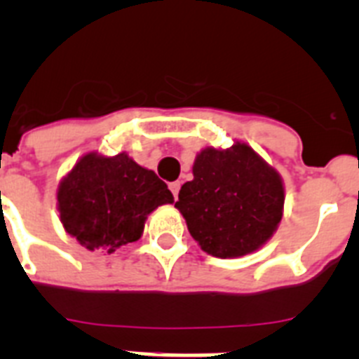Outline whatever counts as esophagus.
Masks as SVG:
<instances>
[{"instance_id": "esophagus-1", "label": "esophagus", "mask_w": 359, "mask_h": 359, "mask_svg": "<svg viewBox=\"0 0 359 359\" xmlns=\"http://www.w3.org/2000/svg\"><path fill=\"white\" fill-rule=\"evenodd\" d=\"M180 187H182V183H180V182H172L169 185L170 192H172V194H174V199H177V194H180Z\"/></svg>"}]
</instances>
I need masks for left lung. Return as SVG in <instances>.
<instances>
[{"label":"left lung","instance_id":"8db88e82","mask_svg":"<svg viewBox=\"0 0 359 359\" xmlns=\"http://www.w3.org/2000/svg\"><path fill=\"white\" fill-rule=\"evenodd\" d=\"M194 180L180 190L176 208L203 252L221 259L259 250L273 236L284 210V185L250 145L203 149Z\"/></svg>","mask_w":359,"mask_h":359}]
</instances>
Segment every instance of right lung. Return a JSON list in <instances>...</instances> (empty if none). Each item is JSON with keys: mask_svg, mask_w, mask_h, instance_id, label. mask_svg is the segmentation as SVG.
I'll list each match as a JSON object with an SVG mask.
<instances>
[{"mask_svg": "<svg viewBox=\"0 0 359 359\" xmlns=\"http://www.w3.org/2000/svg\"><path fill=\"white\" fill-rule=\"evenodd\" d=\"M174 196L154 174L126 152H90L75 163L57 190L61 223L84 248L113 253L140 239L147 215Z\"/></svg>", "mask_w": 359, "mask_h": 359, "instance_id": "add662e5", "label": "right lung"}]
</instances>
